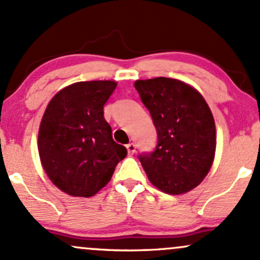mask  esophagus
I'll list each match as a JSON object with an SVG mask.
<instances>
[{"label":"esophagus","instance_id":"1","mask_svg":"<svg viewBox=\"0 0 260 260\" xmlns=\"http://www.w3.org/2000/svg\"><path fill=\"white\" fill-rule=\"evenodd\" d=\"M126 148H127L128 154L136 153V144H134V143H128V144L126 145Z\"/></svg>","mask_w":260,"mask_h":260}]
</instances>
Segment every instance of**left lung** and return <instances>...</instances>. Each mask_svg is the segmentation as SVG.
I'll use <instances>...</instances> for the list:
<instances>
[{"mask_svg": "<svg viewBox=\"0 0 260 260\" xmlns=\"http://www.w3.org/2000/svg\"><path fill=\"white\" fill-rule=\"evenodd\" d=\"M134 88L157 133L155 150L138 156L149 181L168 194L189 192L215 156V122L207 101L193 86L165 77L137 80Z\"/></svg>", "mask_w": 260, "mask_h": 260, "instance_id": "8db88e82", "label": "left lung"}]
</instances>
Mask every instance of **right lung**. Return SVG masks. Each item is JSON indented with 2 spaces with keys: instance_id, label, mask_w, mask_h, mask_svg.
<instances>
[{
  "instance_id": "add662e5",
  "label": "right lung",
  "mask_w": 260,
  "mask_h": 260,
  "mask_svg": "<svg viewBox=\"0 0 260 260\" xmlns=\"http://www.w3.org/2000/svg\"><path fill=\"white\" fill-rule=\"evenodd\" d=\"M117 83L78 82L47 105L38 136L41 165L56 187L73 197L96 194L111 180L127 149L112 139L104 105Z\"/></svg>"
}]
</instances>
